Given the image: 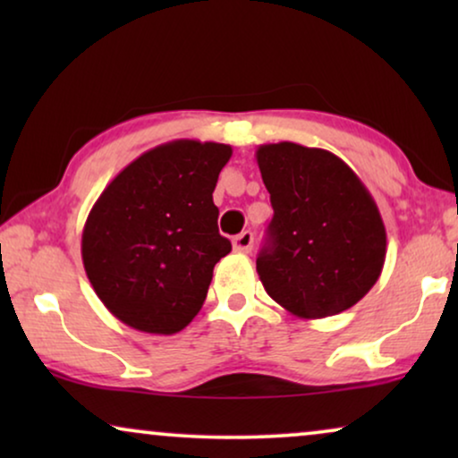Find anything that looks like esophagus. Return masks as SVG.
Listing matches in <instances>:
<instances>
[{"instance_id": "34e87169", "label": "esophagus", "mask_w": 458, "mask_h": 458, "mask_svg": "<svg viewBox=\"0 0 458 458\" xmlns=\"http://www.w3.org/2000/svg\"><path fill=\"white\" fill-rule=\"evenodd\" d=\"M252 246H254V235H252V231H243V233L233 237V250H235V252L248 254L250 250H252Z\"/></svg>"}]
</instances>
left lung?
I'll list each match as a JSON object with an SVG mask.
<instances>
[{"instance_id":"8db88e82","label":"left lung","mask_w":458,"mask_h":458,"mask_svg":"<svg viewBox=\"0 0 458 458\" xmlns=\"http://www.w3.org/2000/svg\"><path fill=\"white\" fill-rule=\"evenodd\" d=\"M256 162L275 212L256 259L267 293L300 318L348 310L386 262V227L373 196L327 149L265 143Z\"/></svg>"}]
</instances>
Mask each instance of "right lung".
I'll use <instances>...</instances> for the list:
<instances>
[{
	"label": "right lung",
	"mask_w": 458,
	"mask_h": 458,
	"mask_svg": "<svg viewBox=\"0 0 458 458\" xmlns=\"http://www.w3.org/2000/svg\"><path fill=\"white\" fill-rule=\"evenodd\" d=\"M231 154L215 141L162 143L124 166L93 204L81 256L118 321L173 335L202 309L215 265L231 252L212 202Z\"/></svg>",
	"instance_id": "obj_1"
}]
</instances>
